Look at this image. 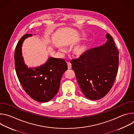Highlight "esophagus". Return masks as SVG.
Returning <instances> with one entry per match:
<instances>
[{"label": "esophagus", "mask_w": 134, "mask_h": 134, "mask_svg": "<svg viewBox=\"0 0 134 134\" xmlns=\"http://www.w3.org/2000/svg\"><path fill=\"white\" fill-rule=\"evenodd\" d=\"M67 66H68V68L70 69L71 68V64L70 62H68L67 63Z\"/></svg>", "instance_id": "34e87169"}]
</instances>
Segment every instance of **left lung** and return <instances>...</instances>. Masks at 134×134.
Masks as SVG:
<instances>
[{
	"label": "left lung",
	"instance_id": "8db88e82",
	"mask_svg": "<svg viewBox=\"0 0 134 134\" xmlns=\"http://www.w3.org/2000/svg\"><path fill=\"white\" fill-rule=\"evenodd\" d=\"M106 38L102 46L88 49L70 61L82 92L91 100L100 99L109 92L118 70L119 51L111 35L107 33Z\"/></svg>",
	"mask_w": 134,
	"mask_h": 134
}]
</instances>
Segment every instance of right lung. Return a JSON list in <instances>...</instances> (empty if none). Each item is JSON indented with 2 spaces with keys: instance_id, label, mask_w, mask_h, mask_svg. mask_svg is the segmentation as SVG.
I'll use <instances>...</instances> for the list:
<instances>
[{
  "instance_id": "add662e5",
  "label": "right lung",
  "mask_w": 134,
  "mask_h": 134,
  "mask_svg": "<svg viewBox=\"0 0 134 134\" xmlns=\"http://www.w3.org/2000/svg\"><path fill=\"white\" fill-rule=\"evenodd\" d=\"M31 34L24 35L15 48V70L24 90L33 100L46 102L54 98L58 92L60 81L67 64L63 59L49 57L47 62L37 67L29 68L22 57V46Z\"/></svg>"
}]
</instances>
